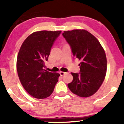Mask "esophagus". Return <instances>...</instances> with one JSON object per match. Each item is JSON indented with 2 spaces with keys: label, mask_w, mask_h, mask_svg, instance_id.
<instances>
[{
  "label": "esophagus",
  "mask_w": 124,
  "mask_h": 124,
  "mask_svg": "<svg viewBox=\"0 0 124 124\" xmlns=\"http://www.w3.org/2000/svg\"><path fill=\"white\" fill-rule=\"evenodd\" d=\"M66 73V72H62V71H61V72H59V74H60L61 75V76H63L64 75H65V74Z\"/></svg>",
  "instance_id": "esophagus-1"
}]
</instances>
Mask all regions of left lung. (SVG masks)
Segmentation results:
<instances>
[{"label":"left lung","instance_id":"left-lung-1","mask_svg":"<svg viewBox=\"0 0 124 124\" xmlns=\"http://www.w3.org/2000/svg\"><path fill=\"white\" fill-rule=\"evenodd\" d=\"M62 35L70 45L73 56L80 61V72L71 73L73 79L68 87L79 97L92 96L101 86L106 75L104 49L99 40L85 30L66 31Z\"/></svg>","mask_w":124,"mask_h":124}]
</instances>
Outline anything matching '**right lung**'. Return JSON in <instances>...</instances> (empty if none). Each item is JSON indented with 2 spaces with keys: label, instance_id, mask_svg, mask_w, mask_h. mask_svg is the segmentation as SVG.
Wrapping results in <instances>:
<instances>
[{
  "label": "right lung",
  "instance_id": "obj_1",
  "mask_svg": "<svg viewBox=\"0 0 124 124\" xmlns=\"http://www.w3.org/2000/svg\"><path fill=\"white\" fill-rule=\"evenodd\" d=\"M61 31H35L27 37L20 48L17 71L24 89L31 96L43 99L51 96L60 76L45 70L54 41Z\"/></svg>",
  "mask_w": 124,
  "mask_h": 124
}]
</instances>
